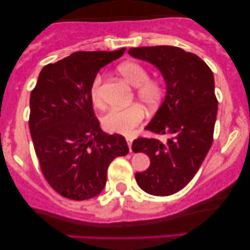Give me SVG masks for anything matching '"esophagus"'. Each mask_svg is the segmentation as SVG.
<instances>
[{"label":"esophagus","mask_w":250,"mask_h":250,"mask_svg":"<svg viewBox=\"0 0 250 250\" xmlns=\"http://www.w3.org/2000/svg\"><path fill=\"white\" fill-rule=\"evenodd\" d=\"M125 140H127L128 147H129V149H130V151H131V143H133V139H131V137H125Z\"/></svg>","instance_id":"obj_1"}]
</instances>
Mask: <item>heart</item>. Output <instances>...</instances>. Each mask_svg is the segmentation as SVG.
<instances>
[{"label":"heart","instance_id":"obj_1","mask_svg":"<svg viewBox=\"0 0 250 250\" xmlns=\"http://www.w3.org/2000/svg\"><path fill=\"white\" fill-rule=\"evenodd\" d=\"M120 76L131 87L136 88L135 94L148 109H154L160 104L165 95V90L161 82L149 79L148 70L137 62H123L117 67ZM102 77L97 75L90 85V100L96 108L104 105L101 93ZM145 117V110L141 105L133 104L122 109H113L108 111L102 119L104 129L110 133L129 135L135 127L142 122Z\"/></svg>","mask_w":250,"mask_h":250}]
</instances>
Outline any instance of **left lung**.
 I'll return each mask as SVG.
<instances>
[{
    "instance_id": "left-lung-1",
    "label": "left lung",
    "mask_w": 250,
    "mask_h": 250,
    "mask_svg": "<svg viewBox=\"0 0 250 250\" xmlns=\"http://www.w3.org/2000/svg\"><path fill=\"white\" fill-rule=\"evenodd\" d=\"M129 55L162 74L166 96L146 129L167 140H134L133 151L150 159L135 174L139 187L155 196L173 195L190 182L213 143L217 100L214 75L199 56L171 45L131 48Z\"/></svg>"
}]
</instances>
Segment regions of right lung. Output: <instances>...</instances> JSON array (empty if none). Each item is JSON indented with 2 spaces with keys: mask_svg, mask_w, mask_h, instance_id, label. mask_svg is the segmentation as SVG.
Instances as JSON below:
<instances>
[{
  "mask_svg": "<svg viewBox=\"0 0 250 250\" xmlns=\"http://www.w3.org/2000/svg\"><path fill=\"white\" fill-rule=\"evenodd\" d=\"M125 50L76 51L47 64L30 94L29 129L41 170L54 190L67 199L99 195L110 162L129 151L122 135L100 128L89 94L100 69Z\"/></svg>",
  "mask_w": 250,
  "mask_h": 250,
  "instance_id": "1",
  "label": "right lung"
}]
</instances>
